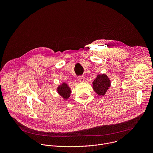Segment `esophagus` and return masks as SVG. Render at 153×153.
Segmentation results:
<instances>
[{"label":"esophagus","instance_id":"esophagus-1","mask_svg":"<svg viewBox=\"0 0 153 153\" xmlns=\"http://www.w3.org/2000/svg\"><path fill=\"white\" fill-rule=\"evenodd\" d=\"M78 80L80 82H83L85 80V77L83 76H79L78 77Z\"/></svg>","mask_w":153,"mask_h":153}]
</instances>
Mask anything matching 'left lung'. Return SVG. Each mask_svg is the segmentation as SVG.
<instances>
[{"label": "left lung", "instance_id": "left-lung-1", "mask_svg": "<svg viewBox=\"0 0 153 153\" xmlns=\"http://www.w3.org/2000/svg\"><path fill=\"white\" fill-rule=\"evenodd\" d=\"M111 86V81L108 77L105 74H98L93 82L94 91L99 96H104Z\"/></svg>", "mask_w": 153, "mask_h": 153}]
</instances>
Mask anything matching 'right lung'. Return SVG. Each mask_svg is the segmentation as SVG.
<instances>
[{
    "label": "right lung",
    "instance_id": "add662e5",
    "mask_svg": "<svg viewBox=\"0 0 153 153\" xmlns=\"http://www.w3.org/2000/svg\"><path fill=\"white\" fill-rule=\"evenodd\" d=\"M57 91L59 94L65 100H67L70 97L71 92V88L65 82L58 86Z\"/></svg>",
    "mask_w": 153,
    "mask_h": 153
}]
</instances>
